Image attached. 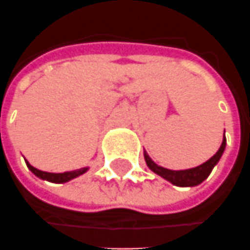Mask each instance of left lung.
I'll return each mask as SVG.
<instances>
[{
	"mask_svg": "<svg viewBox=\"0 0 250 250\" xmlns=\"http://www.w3.org/2000/svg\"><path fill=\"white\" fill-rule=\"evenodd\" d=\"M225 148H226V137H223V142L220 144V148L211 159H208L206 163H203V165L197 166V167L189 168V170H180V171L161 167L159 165H156V163L148 156L147 152H144V158H146L148 167L151 168V170H152L154 173H156L158 175L163 177L165 180L170 181L173 185H177V187H194V185L201 184L203 181L207 178L208 175L211 174L214 166L219 162L220 156H222L223 151H225Z\"/></svg>",
	"mask_w": 250,
	"mask_h": 250,
	"instance_id": "left-lung-1",
	"label": "left lung"
}]
</instances>
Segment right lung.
Returning <instances> with one entry per match:
<instances>
[{
    "instance_id": "obj_1",
    "label": "right lung",
    "mask_w": 250,
    "mask_h": 250,
    "mask_svg": "<svg viewBox=\"0 0 250 250\" xmlns=\"http://www.w3.org/2000/svg\"><path fill=\"white\" fill-rule=\"evenodd\" d=\"M27 163V166L30 168L31 171L36 175V177H39V178H42V180L50 181V182H56V184H63V182H68V181L73 180L76 177H79V175L84 174L85 171H87V168H79V170H73V171H65V173H47V171H42V170H38L34 166H31L28 162L25 161Z\"/></svg>"
}]
</instances>
